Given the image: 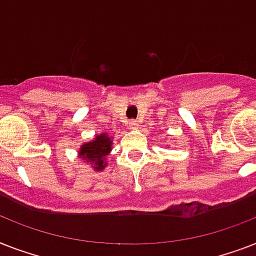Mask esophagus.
Here are the masks:
<instances>
[{
	"label": "esophagus",
	"mask_w": 256,
	"mask_h": 256,
	"mask_svg": "<svg viewBox=\"0 0 256 256\" xmlns=\"http://www.w3.org/2000/svg\"><path fill=\"white\" fill-rule=\"evenodd\" d=\"M138 126H140V122L136 120H128V128H138Z\"/></svg>",
	"instance_id": "esophagus-1"
}]
</instances>
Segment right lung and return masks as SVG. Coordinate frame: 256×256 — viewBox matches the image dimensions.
I'll use <instances>...</instances> for the list:
<instances>
[{
  "label": "right lung",
  "instance_id": "add662e5",
  "mask_svg": "<svg viewBox=\"0 0 256 256\" xmlns=\"http://www.w3.org/2000/svg\"><path fill=\"white\" fill-rule=\"evenodd\" d=\"M112 152V138L108 132H102L90 142H86L81 146L78 156L84 160L92 164V168L96 171L106 168V156Z\"/></svg>",
  "mask_w": 256,
  "mask_h": 256
}]
</instances>
